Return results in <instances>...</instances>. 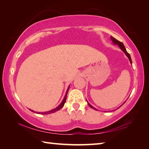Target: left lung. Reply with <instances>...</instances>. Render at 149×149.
Listing matches in <instances>:
<instances>
[{
  "mask_svg": "<svg viewBox=\"0 0 149 149\" xmlns=\"http://www.w3.org/2000/svg\"><path fill=\"white\" fill-rule=\"evenodd\" d=\"M111 40H112V42H113V44H115V45H117L118 46H119V47L120 48V49H121V50H122V51L125 53V54L126 56H127V57L128 58V59H129V61H130V63H131V64H132V60H131V58L130 54H129L127 52V50H126V49H125V48L124 45H123V44L122 42H119V41H118L117 40H116V39L115 38H113V36H111ZM86 101H87V100H86ZM87 102H88V105L90 106V107H91V108L94 109L95 110H97V109L95 108V107H93L92 106H91L90 104L88 103V101H87Z\"/></svg>",
  "mask_w": 149,
  "mask_h": 149,
  "instance_id": "1",
  "label": "left lung"
}]
</instances>
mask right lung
<instances>
[{
  "label": "right lung",
  "mask_w": 149,
  "mask_h": 149,
  "mask_svg": "<svg viewBox=\"0 0 149 149\" xmlns=\"http://www.w3.org/2000/svg\"><path fill=\"white\" fill-rule=\"evenodd\" d=\"M69 88H70V86H68L67 90H66V94H65V95L64 99H63V101L61 102V103L60 104L58 107H56V108L53 109H52V110L49 111H46V112H35V113H37V114H42V115H48V114L55 113L56 111H58V110H59L60 109H61L62 107H63V106H64V104H65V103L66 102V95H67V93H68V90H69ZM29 110L31 111H32V112H34L33 110H31V109H29Z\"/></svg>",
  "instance_id": "right-lung-1"
}]
</instances>
